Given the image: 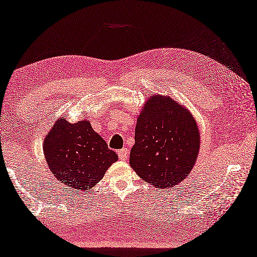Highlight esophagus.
Listing matches in <instances>:
<instances>
[{
    "mask_svg": "<svg viewBox=\"0 0 257 257\" xmlns=\"http://www.w3.org/2000/svg\"><path fill=\"white\" fill-rule=\"evenodd\" d=\"M117 155H118V159L119 160H122V161L127 160V158H128V151H127V149L118 150L117 151Z\"/></svg>",
    "mask_w": 257,
    "mask_h": 257,
    "instance_id": "1",
    "label": "esophagus"
}]
</instances>
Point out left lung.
<instances>
[{
    "mask_svg": "<svg viewBox=\"0 0 257 257\" xmlns=\"http://www.w3.org/2000/svg\"><path fill=\"white\" fill-rule=\"evenodd\" d=\"M130 164L141 179L159 188L174 187L188 176L200 148L195 119L171 97L152 96L138 117Z\"/></svg>",
    "mask_w": 257,
    "mask_h": 257,
    "instance_id": "8db88e82",
    "label": "left lung"
}]
</instances>
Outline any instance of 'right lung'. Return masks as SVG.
<instances>
[{
  "label": "right lung",
  "mask_w": 257,
  "mask_h": 257,
  "mask_svg": "<svg viewBox=\"0 0 257 257\" xmlns=\"http://www.w3.org/2000/svg\"><path fill=\"white\" fill-rule=\"evenodd\" d=\"M44 156L51 172L73 190L87 191L103 179L117 155L107 148L87 119L70 123L61 117L46 135Z\"/></svg>",
  "instance_id": "1"
}]
</instances>
